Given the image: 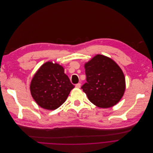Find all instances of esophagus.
Wrapping results in <instances>:
<instances>
[{"label": "esophagus", "instance_id": "34e87169", "mask_svg": "<svg viewBox=\"0 0 153 153\" xmlns=\"http://www.w3.org/2000/svg\"><path fill=\"white\" fill-rule=\"evenodd\" d=\"M75 87H76V88H79L81 87V83H78V84H76L75 85Z\"/></svg>", "mask_w": 153, "mask_h": 153}]
</instances>
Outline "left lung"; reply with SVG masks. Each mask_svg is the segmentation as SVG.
<instances>
[{
  "instance_id": "8db88e82",
  "label": "left lung",
  "mask_w": 153,
  "mask_h": 153,
  "mask_svg": "<svg viewBox=\"0 0 153 153\" xmlns=\"http://www.w3.org/2000/svg\"><path fill=\"white\" fill-rule=\"evenodd\" d=\"M84 68L87 82L81 88L89 101L102 108L118 103L126 85L124 73L114 61L98 54L85 63Z\"/></svg>"
}]
</instances>
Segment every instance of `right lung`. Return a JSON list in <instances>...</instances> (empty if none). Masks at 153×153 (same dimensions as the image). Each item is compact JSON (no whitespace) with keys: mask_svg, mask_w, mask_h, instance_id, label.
<instances>
[{"mask_svg":"<svg viewBox=\"0 0 153 153\" xmlns=\"http://www.w3.org/2000/svg\"><path fill=\"white\" fill-rule=\"evenodd\" d=\"M75 87L65 74L64 68L52 62H47L40 66L30 84L31 95L42 108L53 110L67 100Z\"/></svg>","mask_w":153,"mask_h":153,"instance_id":"1","label":"right lung"}]
</instances>
